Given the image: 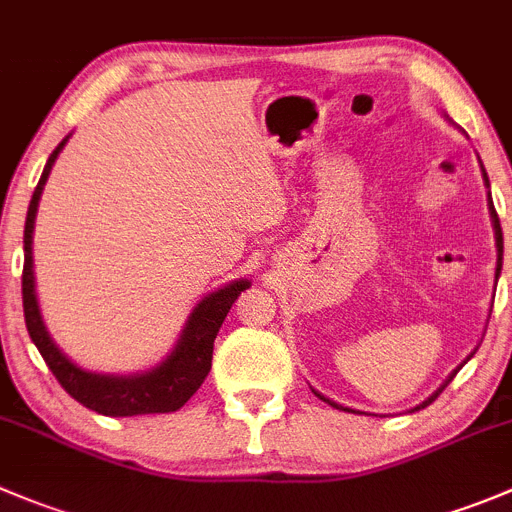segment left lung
Here are the masks:
<instances>
[{
	"instance_id": "1",
	"label": "left lung",
	"mask_w": 512,
	"mask_h": 512,
	"mask_svg": "<svg viewBox=\"0 0 512 512\" xmlns=\"http://www.w3.org/2000/svg\"><path fill=\"white\" fill-rule=\"evenodd\" d=\"M478 160H480V157H478ZM480 170H483V182H485V187H488V212H490V222H493V232H495V250H498V262H495V285H498V277H500V270H503V230H500V220H498V212H495V207H493V197H490V180H488V172H485L483 162H480ZM473 355H475V350H473V352H470V355H468V357H465V360H463V362H460V365H458V367H455V370H453V372H450V375H448V377H445V382H443V385H440V388H438V390H435V393H433V395H430V398H428V400H423V403H420V405H415V408H413V410H410V413H415V410H423V408H428V405H430V403H433V400H435V398H438V395H440V393H443V390H445V388H448V385H450V380H453V377H455V375H458V370H460V367H463V365H465V362H468V360H470V357H473ZM312 393H315V395H317V398H320V400H325V403H327V405H332V408H337V410H345V413H357V415H367V413H360V410H352V408H345V405H340V403H335V400L325 398V395H322V393H317V390H312Z\"/></svg>"
}]
</instances>
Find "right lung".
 <instances>
[{"label": "right lung", "mask_w": 512, "mask_h": 512, "mask_svg": "<svg viewBox=\"0 0 512 512\" xmlns=\"http://www.w3.org/2000/svg\"><path fill=\"white\" fill-rule=\"evenodd\" d=\"M67 135L57 145V150L49 155L44 165L42 177L37 182L32 202L24 222V272H22V302H24V322L32 342L37 345L39 355L44 357L52 375L59 385L72 395L84 408L94 410L109 418H132V415H155V413H175L180 410L192 395L197 393L207 372L212 367V347L215 337L230 312L232 302L250 287V280H232L225 287H217L215 292L202 297L192 307L175 347L157 362L155 367L132 375H109V372H92L79 367L69 360L57 342L49 335L47 325L42 320V310L34 290V257H32V235L34 220H37V207L42 200V190L47 185V177L57 162L59 152L69 142Z\"/></svg>", "instance_id": "obj_1"}]
</instances>
